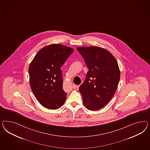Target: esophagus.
<instances>
[{
	"label": "esophagus",
	"mask_w": 150,
	"mask_h": 150,
	"mask_svg": "<svg viewBox=\"0 0 150 150\" xmlns=\"http://www.w3.org/2000/svg\"><path fill=\"white\" fill-rule=\"evenodd\" d=\"M73 87L74 89H76L77 88V86L76 85H75V84H73Z\"/></svg>",
	"instance_id": "obj_1"
}]
</instances>
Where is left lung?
<instances>
[{
	"label": "left lung",
	"instance_id": "8db88e82",
	"mask_svg": "<svg viewBox=\"0 0 150 150\" xmlns=\"http://www.w3.org/2000/svg\"><path fill=\"white\" fill-rule=\"evenodd\" d=\"M73 52L72 48L60 44L46 45L37 52L29 65L32 92L47 109H59L66 100L60 68Z\"/></svg>",
	"mask_w": 150,
	"mask_h": 150
}]
</instances>
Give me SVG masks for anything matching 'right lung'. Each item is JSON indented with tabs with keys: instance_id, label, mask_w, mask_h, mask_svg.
<instances>
[{
	"instance_id": "1",
	"label": "right lung",
	"mask_w": 150,
	"mask_h": 150,
	"mask_svg": "<svg viewBox=\"0 0 150 150\" xmlns=\"http://www.w3.org/2000/svg\"><path fill=\"white\" fill-rule=\"evenodd\" d=\"M87 68L86 79L79 87L87 109L98 110L112 98L120 77L118 62L108 50L97 46L79 47Z\"/></svg>"
}]
</instances>
